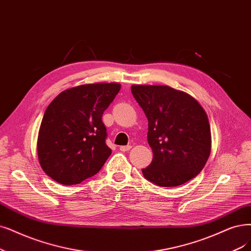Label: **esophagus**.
Segmentation results:
<instances>
[{
  "instance_id": "esophagus-1",
  "label": "esophagus",
  "mask_w": 251,
  "mask_h": 251,
  "mask_svg": "<svg viewBox=\"0 0 251 251\" xmlns=\"http://www.w3.org/2000/svg\"><path fill=\"white\" fill-rule=\"evenodd\" d=\"M132 148L131 145H127V146H121L120 147V150L122 152H126V151H129Z\"/></svg>"
}]
</instances>
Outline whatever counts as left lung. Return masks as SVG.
Here are the masks:
<instances>
[{
	"mask_svg": "<svg viewBox=\"0 0 251 251\" xmlns=\"http://www.w3.org/2000/svg\"><path fill=\"white\" fill-rule=\"evenodd\" d=\"M148 119L153 160L144 177L158 186H179L198 176L211 152L208 116L189 94L169 86H131Z\"/></svg>",
	"mask_w": 251,
	"mask_h": 251,
	"instance_id": "8db88e82",
	"label": "left lung"
}]
</instances>
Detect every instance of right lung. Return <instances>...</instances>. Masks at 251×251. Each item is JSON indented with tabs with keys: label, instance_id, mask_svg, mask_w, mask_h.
<instances>
[{
	"label": "right lung",
	"instance_id": "right-lung-1",
	"mask_svg": "<svg viewBox=\"0 0 251 251\" xmlns=\"http://www.w3.org/2000/svg\"><path fill=\"white\" fill-rule=\"evenodd\" d=\"M120 89L117 82L77 86L60 93L46 108L37 152L42 170L55 182L78 184L103 166L111 150L102 115Z\"/></svg>",
	"mask_w": 251,
	"mask_h": 251
}]
</instances>
